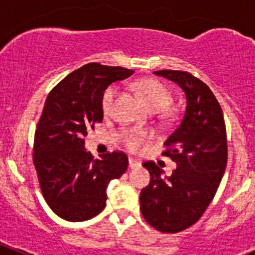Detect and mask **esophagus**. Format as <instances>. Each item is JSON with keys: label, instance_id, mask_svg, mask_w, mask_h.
I'll return each instance as SVG.
<instances>
[{"label": "esophagus", "instance_id": "1", "mask_svg": "<svg viewBox=\"0 0 255 255\" xmlns=\"http://www.w3.org/2000/svg\"><path fill=\"white\" fill-rule=\"evenodd\" d=\"M128 166H129V169L139 168V166H140V161L135 160V159L129 158V159H128Z\"/></svg>", "mask_w": 255, "mask_h": 255}]
</instances>
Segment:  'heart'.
<instances>
[{
    "mask_svg": "<svg viewBox=\"0 0 255 255\" xmlns=\"http://www.w3.org/2000/svg\"><path fill=\"white\" fill-rule=\"evenodd\" d=\"M138 91L142 94L146 106L150 111H163L169 106L171 101V96L166 87L156 80H142L137 84ZM118 96V87L110 86L105 90L102 95V110L105 112H110L112 110L113 104ZM148 138L146 132L142 129H130L123 134V142L129 149H138Z\"/></svg>",
    "mask_w": 255,
    "mask_h": 255,
    "instance_id": "b5f03b06",
    "label": "heart"
}]
</instances>
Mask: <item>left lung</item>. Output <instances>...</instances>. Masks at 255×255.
Returning <instances> with one entry per match:
<instances>
[{"label":"left lung","mask_w":255,"mask_h":255,"mask_svg":"<svg viewBox=\"0 0 255 255\" xmlns=\"http://www.w3.org/2000/svg\"><path fill=\"white\" fill-rule=\"evenodd\" d=\"M154 74L175 82L186 99L184 115L164 142L176 163L171 176L153 161L143 164L150 182L140 192L144 220L164 233H177L196 223L218 189L227 165V137L222 109L210 87L186 71Z\"/></svg>","instance_id":"8db88e82"}]
</instances>
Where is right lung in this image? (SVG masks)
Returning a JSON list of instances; mask_svg holds the SVG:
<instances>
[{
    "mask_svg": "<svg viewBox=\"0 0 255 255\" xmlns=\"http://www.w3.org/2000/svg\"><path fill=\"white\" fill-rule=\"evenodd\" d=\"M133 70L97 63L84 65L61 80L48 95L34 135L33 163L43 196L55 215L70 222L99 215L107 186L128 168V158L113 151L94 159L84 137L104 120L102 95Z\"/></svg>",
    "mask_w": 255,
    "mask_h": 255,
    "instance_id": "add662e5",
    "label": "right lung"
}]
</instances>
